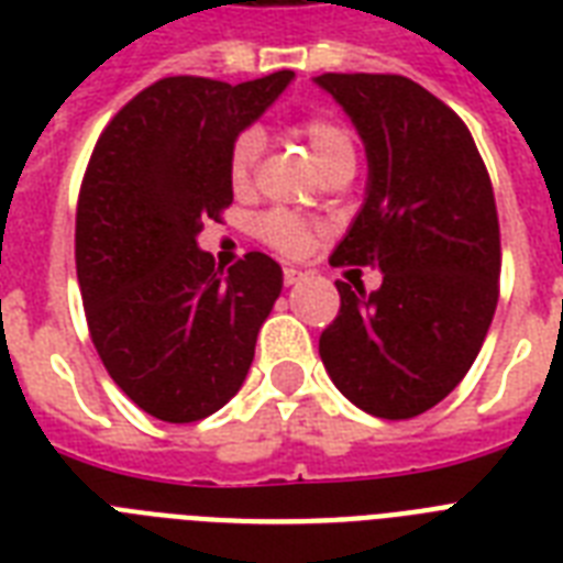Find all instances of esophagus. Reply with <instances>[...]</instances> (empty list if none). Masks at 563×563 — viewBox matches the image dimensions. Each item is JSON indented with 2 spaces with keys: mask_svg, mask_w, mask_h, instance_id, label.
Segmentation results:
<instances>
[{
  "mask_svg": "<svg viewBox=\"0 0 563 563\" xmlns=\"http://www.w3.org/2000/svg\"><path fill=\"white\" fill-rule=\"evenodd\" d=\"M303 277H307V274L298 272V268H283V283H286V286H298Z\"/></svg>",
  "mask_w": 563,
  "mask_h": 563,
  "instance_id": "esophagus-1",
  "label": "esophagus"
}]
</instances>
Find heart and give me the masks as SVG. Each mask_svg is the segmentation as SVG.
Masks as SVG:
<instances>
[{
    "mask_svg": "<svg viewBox=\"0 0 563 563\" xmlns=\"http://www.w3.org/2000/svg\"><path fill=\"white\" fill-rule=\"evenodd\" d=\"M300 136L307 140V145L316 154V161L321 163V169L330 175L335 169H353L356 166V145H353L351 131L333 117H307L298 125ZM265 140L260 128H245L233 136L228 152V175L230 184L236 192L251 187L256 163L263 157ZM260 233L272 247H277L280 254L300 256L307 254L312 239H316V224H309L307 219H300L295 212L274 210L265 212L260 219Z\"/></svg>",
    "mask_w": 563,
    "mask_h": 563,
    "instance_id": "obj_1",
    "label": "heart"
}]
</instances>
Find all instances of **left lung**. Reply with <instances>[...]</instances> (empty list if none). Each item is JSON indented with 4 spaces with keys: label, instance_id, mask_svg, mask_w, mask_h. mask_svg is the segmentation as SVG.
I'll list each match as a JSON object with an SVG mask.
<instances>
[{
    "label": "left lung",
    "instance_id": "8db88e82",
    "mask_svg": "<svg viewBox=\"0 0 563 563\" xmlns=\"http://www.w3.org/2000/svg\"><path fill=\"white\" fill-rule=\"evenodd\" d=\"M316 84L351 117L365 203L333 265H371V295L335 283L342 309L318 342L335 388L374 418L441 402L471 371L499 298V221L471 131L402 75L327 73Z\"/></svg>",
    "mask_w": 563,
    "mask_h": 563
}]
</instances>
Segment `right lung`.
<instances>
[{
    "instance_id": "add662e5",
    "label": "right lung",
    "mask_w": 563,
    "mask_h": 563,
    "mask_svg": "<svg viewBox=\"0 0 563 563\" xmlns=\"http://www.w3.org/2000/svg\"><path fill=\"white\" fill-rule=\"evenodd\" d=\"M295 73L230 87L175 75L145 87L92 148L75 216V268L113 383L166 423L219 411L245 383L283 268L251 251L228 274L198 247L233 201L228 152Z\"/></svg>"
}]
</instances>
